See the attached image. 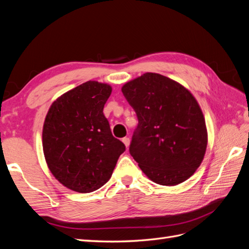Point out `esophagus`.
Listing matches in <instances>:
<instances>
[{
	"label": "esophagus",
	"mask_w": 249,
	"mask_h": 249,
	"mask_svg": "<svg viewBox=\"0 0 249 249\" xmlns=\"http://www.w3.org/2000/svg\"><path fill=\"white\" fill-rule=\"evenodd\" d=\"M123 142L124 143V145L126 146V148L129 147V145H130V138H127V137L123 138Z\"/></svg>",
	"instance_id": "1"
}]
</instances>
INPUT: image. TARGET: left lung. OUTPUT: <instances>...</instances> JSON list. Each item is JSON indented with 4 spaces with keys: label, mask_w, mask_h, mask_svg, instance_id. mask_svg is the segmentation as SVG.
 <instances>
[{
    "label": "left lung",
    "mask_w": 249,
    "mask_h": 249,
    "mask_svg": "<svg viewBox=\"0 0 249 249\" xmlns=\"http://www.w3.org/2000/svg\"><path fill=\"white\" fill-rule=\"evenodd\" d=\"M136 112L130 154L153 182H185L203 159L208 144L205 117L184 86L159 73L146 72L122 88Z\"/></svg>",
    "instance_id": "obj_1"
}]
</instances>
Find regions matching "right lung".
I'll use <instances>...</instances> for the list:
<instances>
[{
	"instance_id": "1",
	"label": "right lung",
	"mask_w": 249,
	"mask_h": 249,
	"mask_svg": "<svg viewBox=\"0 0 249 249\" xmlns=\"http://www.w3.org/2000/svg\"><path fill=\"white\" fill-rule=\"evenodd\" d=\"M111 91L108 84L83 83L58 97L44 120V158L53 176L71 190L100 189L125 150L103 113Z\"/></svg>"
}]
</instances>
